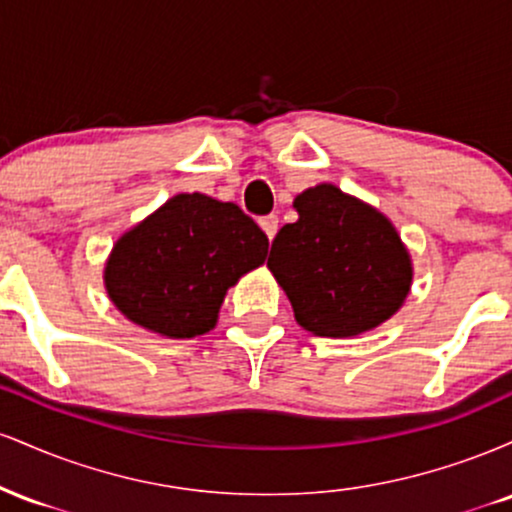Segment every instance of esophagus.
<instances>
[{
  "label": "esophagus",
  "instance_id": "1",
  "mask_svg": "<svg viewBox=\"0 0 512 512\" xmlns=\"http://www.w3.org/2000/svg\"><path fill=\"white\" fill-rule=\"evenodd\" d=\"M260 226H262V231L267 233V238H269V240H274L276 231H279V216H274V214L262 216V219H260Z\"/></svg>",
  "mask_w": 512,
  "mask_h": 512
}]
</instances>
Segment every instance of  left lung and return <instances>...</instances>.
Segmentation results:
<instances>
[{
  "mask_svg": "<svg viewBox=\"0 0 512 512\" xmlns=\"http://www.w3.org/2000/svg\"><path fill=\"white\" fill-rule=\"evenodd\" d=\"M293 209L298 221L276 233L267 267L298 325L315 337L346 339L390 320L414 279L392 221L332 182L303 190Z\"/></svg>",
  "mask_w": 512,
  "mask_h": 512,
  "instance_id": "left-lung-1",
  "label": "left lung"
}]
</instances>
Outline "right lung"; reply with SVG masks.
I'll use <instances>...</instances> for the list:
<instances>
[{"label":"right lung","mask_w":512,"mask_h":512,"mask_svg":"<svg viewBox=\"0 0 512 512\" xmlns=\"http://www.w3.org/2000/svg\"><path fill=\"white\" fill-rule=\"evenodd\" d=\"M269 240L233 202L182 192L122 233L105 260L113 305L166 339L214 330L223 298L267 257Z\"/></svg>","instance_id":"add662e5"}]
</instances>
